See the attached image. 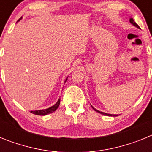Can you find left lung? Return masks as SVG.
<instances>
[{
	"label": "left lung",
	"instance_id": "left-lung-1",
	"mask_svg": "<svg viewBox=\"0 0 152 152\" xmlns=\"http://www.w3.org/2000/svg\"><path fill=\"white\" fill-rule=\"evenodd\" d=\"M129 22L131 23L132 24V25H133V26H136V27H138V28H139V26H138V25H137V23H136L135 22V21H134V20L132 18H130V20H129ZM93 109H94V110L95 111H96V112H98V113H101V114H103V115H106V116H116V115H112V114H108V113H103V112H100V111H99V110H96V109H94V107H93Z\"/></svg>",
	"mask_w": 152,
	"mask_h": 152
}]
</instances>
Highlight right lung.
<instances>
[{
	"instance_id": "right-lung-1",
	"label": "right lung",
	"mask_w": 152,
	"mask_h": 152,
	"mask_svg": "<svg viewBox=\"0 0 152 152\" xmlns=\"http://www.w3.org/2000/svg\"><path fill=\"white\" fill-rule=\"evenodd\" d=\"M21 18H22V17H21ZM67 78H68V77H67ZM67 78L65 79L64 82H66L67 81ZM59 104H60V99H58V100L57 101V103H56L55 105L52 106V107H49V108L45 109V110H40L31 111V113H33V114H36V115H39V116H45V115L52 113H53L54 111H56V110L58 109V107H59Z\"/></svg>"
}]
</instances>
